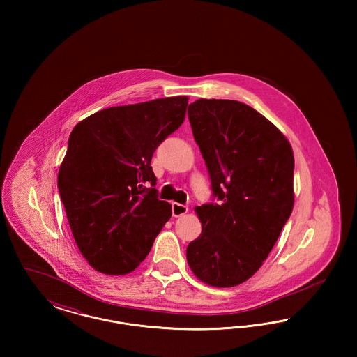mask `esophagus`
Instances as JSON below:
<instances>
[{"mask_svg":"<svg viewBox=\"0 0 357 357\" xmlns=\"http://www.w3.org/2000/svg\"><path fill=\"white\" fill-rule=\"evenodd\" d=\"M171 210H172V215L174 217H181L183 214H186L188 211V207L186 204H178V202H174L171 204Z\"/></svg>","mask_w":357,"mask_h":357,"instance_id":"34e87169","label":"esophagus"}]
</instances>
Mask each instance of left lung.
<instances>
[{"instance_id":"left-lung-1","label":"left lung","mask_w":357,"mask_h":357,"mask_svg":"<svg viewBox=\"0 0 357 357\" xmlns=\"http://www.w3.org/2000/svg\"><path fill=\"white\" fill-rule=\"evenodd\" d=\"M187 114L217 201L197 207L202 233L188 243L187 262L207 285L230 288L261 268L291 214L293 151L243 102L199 99Z\"/></svg>"}]
</instances>
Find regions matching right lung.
Here are the masks:
<instances>
[{"instance_id": "obj_1", "label": "right lung", "mask_w": 357, "mask_h": 357, "mask_svg": "<svg viewBox=\"0 0 357 357\" xmlns=\"http://www.w3.org/2000/svg\"><path fill=\"white\" fill-rule=\"evenodd\" d=\"M187 102L175 96L111 107L72 130L57 186L73 238L98 272H132L170 220L151 159L182 126Z\"/></svg>"}]
</instances>
